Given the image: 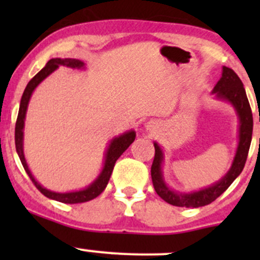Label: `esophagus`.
Wrapping results in <instances>:
<instances>
[{"mask_svg": "<svg viewBox=\"0 0 260 260\" xmlns=\"http://www.w3.org/2000/svg\"><path fill=\"white\" fill-rule=\"evenodd\" d=\"M146 127H147V129H149V131L156 129V128H157V123H156V122H153V120H151V122L147 123Z\"/></svg>", "mask_w": 260, "mask_h": 260, "instance_id": "esophagus-1", "label": "esophagus"}]
</instances>
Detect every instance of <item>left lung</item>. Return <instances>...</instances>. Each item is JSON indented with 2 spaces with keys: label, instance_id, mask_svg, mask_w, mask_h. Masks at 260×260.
Listing matches in <instances>:
<instances>
[{
  "label": "left lung",
  "instance_id": "obj_1",
  "mask_svg": "<svg viewBox=\"0 0 260 260\" xmlns=\"http://www.w3.org/2000/svg\"><path fill=\"white\" fill-rule=\"evenodd\" d=\"M212 94L220 101H226L232 104L239 117V143H238L237 153L232 167L221 180L215 182L209 187L201 188L193 192L182 193L171 190L165 182L162 176V162H164V152L158 143L154 142V158L151 167V176L153 187L157 195L164 199L166 203L180 208H200L211 204L216 200L228 187L242 174L244 165L248 157L249 147L251 142L253 133V114H251L250 104L246 98L245 89L242 80L233 69L222 67V75L216 85L212 89ZM260 120V118H259Z\"/></svg>",
  "mask_w": 260,
  "mask_h": 260
}]
</instances>
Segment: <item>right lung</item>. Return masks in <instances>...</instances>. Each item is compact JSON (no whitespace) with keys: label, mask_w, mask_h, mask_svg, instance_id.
<instances>
[{"label":"right lung","mask_w":260,"mask_h":260,"mask_svg":"<svg viewBox=\"0 0 260 260\" xmlns=\"http://www.w3.org/2000/svg\"><path fill=\"white\" fill-rule=\"evenodd\" d=\"M60 65L73 68V69H81V68H84V62L78 59H59V57H56V59H50L49 61L46 62L45 68H43L32 79L28 81V84L25 88V91H23L22 94V98H21L20 109H18L16 127H15V145H16L17 154L18 157H20L21 164H22L26 174L28 175V177L32 181L34 185L36 186V188H38L43 195H45L46 198L49 199H52V200L60 201V203L64 204L86 203V201L93 200L96 196L101 195L104 191V188L107 187L108 181L111 179L112 171H113L114 169L115 161L119 158L120 154H122L128 147L132 145L133 141H135L136 138V132L135 131H128V132L123 133V135L118 136V137H115L114 140L111 141L108 148H107L106 156H104L106 159H104L103 170H102V172L99 174V176L96 177L88 187L84 188V190L72 191V192H55V191H50L48 188L43 187V186L35 180V177L32 176L27 164H26L25 154H23V125H25L26 111H27L28 102H30L31 95H32V91L35 90V88L41 83V81L45 79V78H48L52 72H55Z\"/></svg>","instance_id":"obj_1"}]
</instances>
